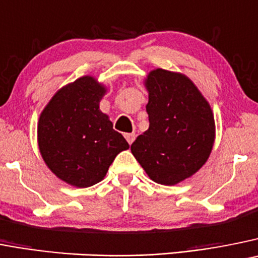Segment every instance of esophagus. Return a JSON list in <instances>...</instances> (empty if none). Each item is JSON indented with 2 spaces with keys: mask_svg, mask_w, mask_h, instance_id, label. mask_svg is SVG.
Here are the masks:
<instances>
[{
  "mask_svg": "<svg viewBox=\"0 0 258 258\" xmlns=\"http://www.w3.org/2000/svg\"><path fill=\"white\" fill-rule=\"evenodd\" d=\"M124 137H125V139L127 141V143H129V145H132L134 141V138H136V133H125Z\"/></svg>",
  "mask_w": 258,
  "mask_h": 258,
  "instance_id": "obj_1",
  "label": "esophagus"
}]
</instances>
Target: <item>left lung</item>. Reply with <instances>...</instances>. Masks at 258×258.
Returning <instances> with one entry per match:
<instances>
[{
    "label": "left lung",
    "mask_w": 258,
    "mask_h": 258,
    "mask_svg": "<svg viewBox=\"0 0 258 258\" xmlns=\"http://www.w3.org/2000/svg\"><path fill=\"white\" fill-rule=\"evenodd\" d=\"M150 127L131 150L155 183L175 185L206 164L215 142L209 101L186 75L155 69L145 79Z\"/></svg>",
    "instance_id": "8db88e82"
}]
</instances>
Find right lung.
Wrapping results in <instances>:
<instances>
[{"label":"right lung","instance_id":"add662e5","mask_svg":"<svg viewBox=\"0 0 258 258\" xmlns=\"http://www.w3.org/2000/svg\"><path fill=\"white\" fill-rule=\"evenodd\" d=\"M107 88L84 75L58 89L38 120V147L58 179L77 188L100 183L121 151L129 148L100 110Z\"/></svg>","mask_w":258,"mask_h":258}]
</instances>
